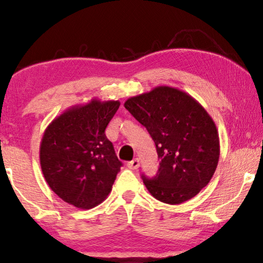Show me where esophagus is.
Segmentation results:
<instances>
[{"instance_id":"obj_1","label":"esophagus","mask_w":263,"mask_h":263,"mask_svg":"<svg viewBox=\"0 0 263 263\" xmlns=\"http://www.w3.org/2000/svg\"><path fill=\"white\" fill-rule=\"evenodd\" d=\"M127 166L129 168H132V170H136V168H139V166H140V160L138 159V158H135V159H133L132 161H128Z\"/></svg>"}]
</instances>
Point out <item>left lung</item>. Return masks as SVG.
<instances>
[{
    "instance_id": "8db88e82",
    "label": "left lung",
    "mask_w": 263,
    "mask_h": 263,
    "mask_svg": "<svg viewBox=\"0 0 263 263\" xmlns=\"http://www.w3.org/2000/svg\"><path fill=\"white\" fill-rule=\"evenodd\" d=\"M124 107L148 130L159 168L141 176L157 200L178 204L197 195L213 177L220 146L214 121L188 93L168 86L132 97Z\"/></svg>"
}]
</instances>
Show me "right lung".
Returning <instances> with one entry per match:
<instances>
[{
    "label": "right lung",
    "mask_w": 263,
    "mask_h": 263,
    "mask_svg": "<svg viewBox=\"0 0 263 263\" xmlns=\"http://www.w3.org/2000/svg\"><path fill=\"white\" fill-rule=\"evenodd\" d=\"M120 104L92 99L69 107L45 129L39 148L43 175L67 203L88 210L102 203L112 189L122 163L105 129Z\"/></svg>",
    "instance_id": "obj_1"
}]
</instances>
